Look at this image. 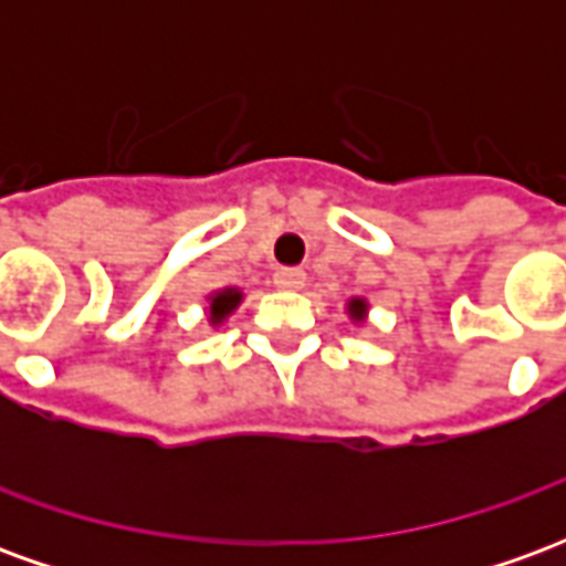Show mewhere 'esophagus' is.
<instances>
[{
  "mask_svg": "<svg viewBox=\"0 0 566 566\" xmlns=\"http://www.w3.org/2000/svg\"><path fill=\"white\" fill-rule=\"evenodd\" d=\"M272 282H275V287H282V291H300V287L306 284V272L303 270H279Z\"/></svg>",
  "mask_w": 566,
  "mask_h": 566,
  "instance_id": "obj_1",
  "label": "esophagus"
}]
</instances>
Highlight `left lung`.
<instances>
[{
    "label": "left lung",
    "mask_w": 566,
    "mask_h": 566,
    "mask_svg": "<svg viewBox=\"0 0 566 566\" xmlns=\"http://www.w3.org/2000/svg\"><path fill=\"white\" fill-rule=\"evenodd\" d=\"M345 312H348V318L355 321L357 327H360V324H367L369 318V303L364 300V296H352V300L345 303Z\"/></svg>",
    "instance_id": "8db88e82"
}]
</instances>
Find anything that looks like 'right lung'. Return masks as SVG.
I'll list each match as a JSON object with an SVG mask.
<instances>
[{"label":"right lung","mask_w":566,"mask_h":566,"mask_svg":"<svg viewBox=\"0 0 566 566\" xmlns=\"http://www.w3.org/2000/svg\"><path fill=\"white\" fill-rule=\"evenodd\" d=\"M245 300V291L242 287H221V291H214V294L206 296V318H209L211 327H221L223 321L233 315L239 303Z\"/></svg>","instance_id":"right-lung-1"}]
</instances>
